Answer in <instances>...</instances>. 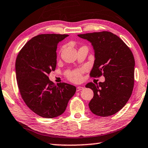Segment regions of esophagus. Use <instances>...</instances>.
I'll return each instance as SVG.
<instances>
[{
	"label": "esophagus",
	"instance_id": "1",
	"mask_svg": "<svg viewBox=\"0 0 148 148\" xmlns=\"http://www.w3.org/2000/svg\"><path fill=\"white\" fill-rule=\"evenodd\" d=\"M84 89V87L83 86H78L76 88V91L77 92H79V91H80V90H83Z\"/></svg>",
	"mask_w": 148,
	"mask_h": 148
}]
</instances>
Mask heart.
I'll list each match as a JSON object with an SVG mask.
<instances>
[{
  "label": "heart",
  "mask_w": 148,
  "mask_h": 148,
  "mask_svg": "<svg viewBox=\"0 0 148 148\" xmlns=\"http://www.w3.org/2000/svg\"><path fill=\"white\" fill-rule=\"evenodd\" d=\"M84 71V69H77L73 70L72 72H68L67 76L68 79L72 82H79L82 78V74L83 72Z\"/></svg>",
  "instance_id": "b5f03b06"
}]
</instances>
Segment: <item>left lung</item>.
<instances>
[{
	"mask_svg": "<svg viewBox=\"0 0 148 148\" xmlns=\"http://www.w3.org/2000/svg\"><path fill=\"white\" fill-rule=\"evenodd\" d=\"M93 46L95 60L90 76L105 82L86 85L94 92L89 103L92 113L107 117L120 111L129 100L134 85V55L122 39L112 32H97L78 34Z\"/></svg>",
	"mask_w": 148,
	"mask_h": 148,
	"instance_id": "1",
	"label": "left lung"
}]
</instances>
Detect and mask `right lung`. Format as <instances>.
Here are the masks:
<instances>
[{
	"label": "right lung",
	"instance_id": "right-lung-1",
	"mask_svg": "<svg viewBox=\"0 0 148 148\" xmlns=\"http://www.w3.org/2000/svg\"><path fill=\"white\" fill-rule=\"evenodd\" d=\"M68 34H42L26 42L15 63L17 85L26 105L37 115L46 118L62 114L76 88L67 83L54 84L50 73L56 66V48Z\"/></svg>",
	"mask_w": 148,
	"mask_h": 148
}]
</instances>
